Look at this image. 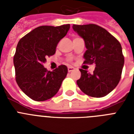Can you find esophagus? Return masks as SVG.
<instances>
[{
    "instance_id": "obj_1",
    "label": "esophagus",
    "mask_w": 134,
    "mask_h": 134,
    "mask_svg": "<svg viewBox=\"0 0 134 134\" xmlns=\"http://www.w3.org/2000/svg\"><path fill=\"white\" fill-rule=\"evenodd\" d=\"M75 69V68L73 67H68V71L69 72H71V71H73Z\"/></svg>"
}]
</instances>
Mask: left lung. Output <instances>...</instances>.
<instances>
[{
  "instance_id": "1",
  "label": "left lung",
  "mask_w": 134,
  "mask_h": 134,
  "mask_svg": "<svg viewBox=\"0 0 134 134\" xmlns=\"http://www.w3.org/2000/svg\"><path fill=\"white\" fill-rule=\"evenodd\" d=\"M73 30L83 39L84 63L95 64L93 74L81 69L77 85L92 97H103L115 88L125 63L120 43L104 28L95 24L73 25Z\"/></svg>"
}]
</instances>
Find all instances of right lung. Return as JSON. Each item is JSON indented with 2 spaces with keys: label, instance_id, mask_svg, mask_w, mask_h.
Listing matches in <instances>:
<instances>
[{
  "label": "right lung",
  "instance_id": "1",
  "mask_svg": "<svg viewBox=\"0 0 134 134\" xmlns=\"http://www.w3.org/2000/svg\"><path fill=\"white\" fill-rule=\"evenodd\" d=\"M69 28V24L40 26L18 43L14 56L16 81L20 89L30 99L42 102L58 92L67 74V67L60 65L50 71L43 65L47 57L55 54L57 45Z\"/></svg>",
  "mask_w": 134,
  "mask_h": 134
}]
</instances>
